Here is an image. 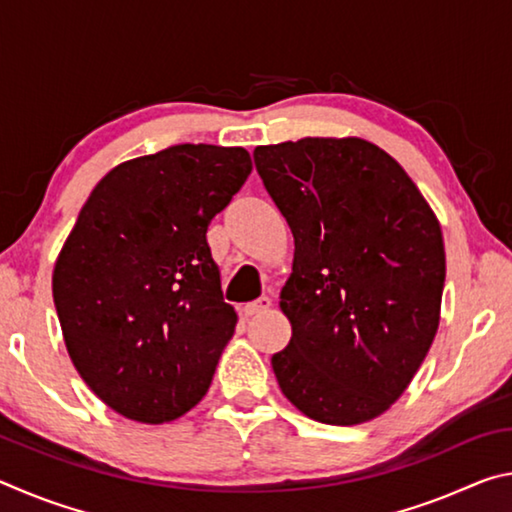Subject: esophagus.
Wrapping results in <instances>:
<instances>
[{"label": "esophagus", "mask_w": 512, "mask_h": 512, "mask_svg": "<svg viewBox=\"0 0 512 512\" xmlns=\"http://www.w3.org/2000/svg\"><path fill=\"white\" fill-rule=\"evenodd\" d=\"M271 307V298H257V300H253V302H248V305H244L241 307V316H246V318H250V316H257V314H264V311Z\"/></svg>", "instance_id": "obj_1"}]
</instances>
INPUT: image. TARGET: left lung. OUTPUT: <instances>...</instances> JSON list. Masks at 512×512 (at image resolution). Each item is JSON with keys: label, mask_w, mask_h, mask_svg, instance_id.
I'll return each instance as SVG.
<instances>
[{"label": "left lung", "mask_w": 512, "mask_h": 512, "mask_svg": "<svg viewBox=\"0 0 512 512\" xmlns=\"http://www.w3.org/2000/svg\"><path fill=\"white\" fill-rule=\"evenodd\" d=\"M257 173L293 232L273 354L287 400L323 424L384 413L438 332L445 246L436 214L391 155L359 137L257 146Z\"/></svg>", "instance_id": "left-lung-1"}]
</instances>
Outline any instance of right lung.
<instances>
[{
    "instance_id": "right-lung-1",
    "label": "right lung",
    "mask_w": 512,
    "mask_h": 512,
    "mask_svg": "<svg viewBox=\"0 0 512 512\" xmlns=\"http://www.w3.org/2000/svg\"><path fill=\"white\" fill-rule=\"evenodd\" d=\"M253 171L241 146L176 144L101 178L54 268L74 368L128 420H176L203 400L232 339L207 225Z\"/></svg>"
}]
</instances>
